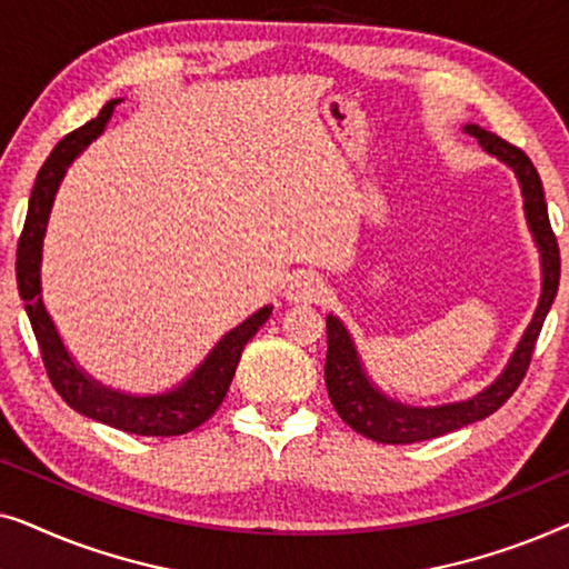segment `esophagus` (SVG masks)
Wrapping results in <instances>:
<instances>
[{"mask_svg":"<svg viewBox=\"0 0 569 569\" xmlns=\"http://www.w3.org/2000/svg\"><path fill=\"white\" fill-rule=\"evenodd\" d=\"M284 298L295 306H310V302H321L326 298V284L318 279L313 271H298L287 284Z\"/></svg>","mask_w":569,"mask_h":569,"instance_id":"34e87169","label":"esophagus"}]
</instances>
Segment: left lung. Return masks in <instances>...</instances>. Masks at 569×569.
<instances>
[{
	"label": "left lung",
	"mask_w": 569,
	"mask_h": 569,
	"mask_svg": "<svg viewBox=\"0 0 569 569\" xmlns=\"http://www.w3.org/2000/svg\"><path fill=\"white\" fill-rule=\"evenodd\" d=\"M466 134L477 137L485 152L492 158L502 160L505 166L512 168L520 193H523V209L528 230L533 232L536 246L541 253V298L536 306V313L528 323V329L520 337L516 352L510 362L505 365L500 378L485 391L471 396L466 401L442 403V407H409V403L388 399L383 391H378L365 376V368L357 355L355 341L345 329V323L337 316H326V339H329V352H326V388H329V399L337 409V415L352 427L355 432L376 442H388V446H403V442L432 440L440 435L461 430V427L479 422L502 407L505 401L516 393V388L523 380L531 355L539 339L543 318H547L551 302L557 298L559 287V246L555 232L549 224L547 199H543L541 178L536 173L533 162L520 147L505 142L492 131L477 127V123H466Z\"/></svg>",
	"instance_id": "left-lung-1"
}]
</instances>
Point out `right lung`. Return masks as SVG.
I'll return each instance as SVG.
<instances>
[{"label":"right lung","mask_w":569,"mask_h":569,"mask_svg":"<svg viewBox=\"0 0 569 569\" xmlns=\"http://www.w3.org/2000/svg\"><path fill=\"white\" fill-rule=\"evenodd\" d=\"M119 100H108L100 108L96 119L74 129L61 142L53 147V152L46 158L43 168L38 170L36 186L30 191L28 217L22 224V236L18 243V261H14V274H18L20 298L26 300V313L33 326V333L41 347V357L49 372L51 386L64 399L69 407L80 415L96 419V422L111 425L116 430L131 435H147V438H170V435H183L197 430L220 407L224 393L232 383L236 368L243 355L248 339L256 337V331L269 321L271 306L256 310L251 318L224 333L217 341V347L207 355V360L183 380L181 386L168 393L158 396H131L106 388L98 380H92L77 362L69 357L64 341H61L57 326L51 316L46 313L43 295H41V256H43V236L49 214L57 197L61 178L72 160L88 147L92 139L100 137L111 119L113 108Z\"/></svg>","instance_id":"obj_1"}]
</instances>
